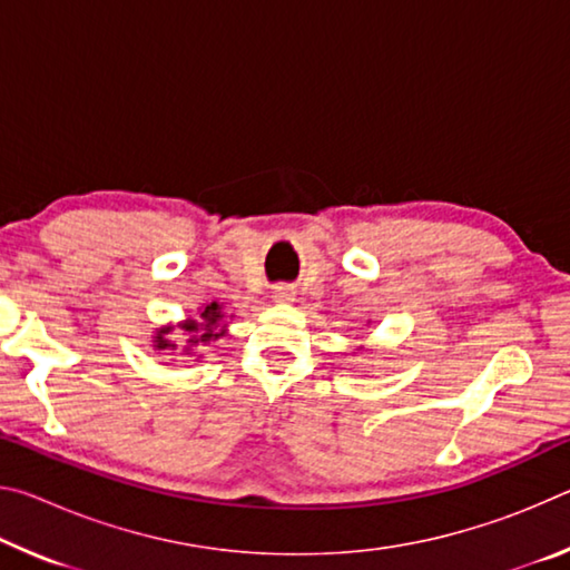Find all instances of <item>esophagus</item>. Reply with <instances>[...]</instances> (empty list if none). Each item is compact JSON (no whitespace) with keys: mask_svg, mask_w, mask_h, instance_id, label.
Segmentation results:
<instances>
[{"mask_svg":"<svg viewBox=\"0 0 570 570\" xmlns=\"http://www.w3.org/2000/svg\"><path fill=\"white\" fill-rule=\"evenodd\" d=\"M274 302H278V304L294 302V288L292 286H276L274 288Z\"/></svg>","mask_w":570,"mask_h":570,"instance_id":"1","label":"esophagus"}]
</instances>
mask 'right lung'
<instances>
[{
	"instance_id": "obj_1",
	"label": "right lung",
	"mask_w": 570,
	"mask_h": 570,
	"mask_svg": "<svg viewBox=\"0 0 570 570\" xmlns=\"http://www.w3.org/2000/svg\"><path fill=\"white\" fill-rule=\"evenodd\" d=\"M224 306L218 302H210L208 306H204L198 312V320H186L183 324H178V330L186 332V354H190L193 346H206L210 342H216L218 336H224ZM176 330V326L168 324V326H160L153 334V350L158 352H168V350H176L178 344L170 342V332Z\"/></svg>"
}]
</instances>
